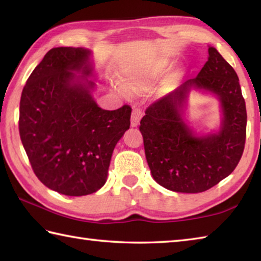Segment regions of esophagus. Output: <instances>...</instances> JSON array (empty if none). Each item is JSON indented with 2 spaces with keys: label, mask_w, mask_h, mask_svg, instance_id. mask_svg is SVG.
<instances>
[{
  "label": "esophagus",
  "mask_w": 261,
  "mask_h": 261,
  "mask_svg": "<svg viewBox=\"0 0 261 261\" xmlns=\"http://www.w3.org/2000/svg\"><path fill=\"white\" fill-rule=\"evenodd\" d=\"M141 116H143V113H141V110L139 108L135 107L134 110H132V115H131V126L132 127H136L137 125L139 124V121Z\"/></svg>",
  "instance_id": "1"
}]
</instances>
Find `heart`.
<instances>
[{"instance_id":"heart-1","label":"heart","mask_w":261,"mask_h":261,"mask_svg":"<svg viewBox=\"0 0 261 261\" xmlns=\"http://www.w3.org/2000/svg\"><path fill=\"white\" fill-rule=\"evenodd\" d=\"M166 63H160L155 67H138L131 69L123 74L122 81L129 90L134 92L145 91L152 85L155 78L166 69Z\"/></svg>"}]
</instances>
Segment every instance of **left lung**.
Listing matches in <instances>:
<instances>
[{
	"label": "left lung",
	"instance_id": "1",
	"mask_svg": "<svg viewBox=\"0 0 261 261\" xmlns=\"http://www.w3.org/2000/svg\"><path fill=\"white\" fill-rule=\"evenodd\" d=\"M191 88L218 96L224 117L218 134L197 136L182 114ZM246 107L237 73L214 47L196 78L153 102L141 118L145 155L155 182L168 190L198 193L230 175L246 138Z\"/></svg>",
	"mask_w": 261,
	"mask_h": 261
}]
</instances>
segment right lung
Here are the masks:
<instances>
[{"label":"right lung","instance_id":"right-lung-1","mask_svg":"<svg viewBox=\"0 0 261 261\" xmlns=\"http://www.w3.org/2000/svg\"><path fill=\"white\" fill-rule=\"evenodd\" d=\"M90 56L79 47L53 48L21 92L19 135L31 166L41 183L65 196L103 187L114 148L130 127V106L105 110L94 101Z\"/></svg>","mask_w":261,"mask_h":261}]
</instances>
